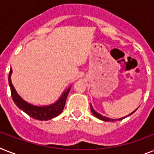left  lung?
Instances as JSON below:
<instances>
[{
  "mask_svg": "<svg viewBox=\"0 0 154 154\" xmlns=\"http://www.w3.org/2000/svg\"><path fill=\"white\" fill-rule=\"evenodd\" d=\"M90 109H91L92 113H93V114H94V116H95V117H97L98 119L102 120V121H105V122H116V121H121V120L124 119V118H125V117H129V115L133 114V113H134V112H135V111H136V110H134V112H132L131 113H130V114L128 115V116H125V117H122V118H119V119H111V118H109V117H103L102 115L99 114L98 112H97L96 111H95V110L94 109V108H93V106H92L91 105H90Z\"/></svg>",
  "mask_w": 154,
  "mask_h": 154,
  "instance_id": "left-lung-1",
  "label": "left lung"
}]
</instances>
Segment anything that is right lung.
<instances>
[{"label":"right lung","instance_id":"obj_1","mask_svg":"<svg viewBox=\"0 0 154 154\" xmlns=\"http://www.w3.org/2000/svg\"><path fill=\"white\" fill-rule=\"evenodd\" d=\"M13 72L12 69H10L8 74V84L11 89V96L13 101L20 109L27 113L29 116L32 117L33 119L39 120V121H48L52 118L57 117L60 115L64 109L65 105V101L70 91L71 87H69L66 90L63 92L62 95L58 99L57 101L53 104L45 106H37V105H31L29 103L26 102L20 97L14 89L12 82H11V74Z\"/></svg>","mask_w":154,"mask_h":154}]
</instances>
